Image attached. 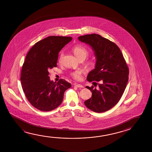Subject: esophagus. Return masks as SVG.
<instances>
[{
	"label": "esophagus",
	"instance_id": "esophagus-1",
	"mask_svg": "<svg viewBox=\"0 0 152 152\" xmlns=\"http://www.w3.org/2000/svg\"><path fill=\"white\" fill-rule=\"evenodd\" d=\"M75 87L77 88H83V85H80V84H75Z\"/></svg>",
	"mask_w": 152,
	"mask_h": 152
}]
</instances>
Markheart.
I'll return each mask as SVG.
<instances>
[{"label": "heart", "instance_id": "obj_1", "mask_svg": "<svg viewBox=\"0 0 152 152\" xmlns=\"http://www.w3.org/2000/svg\"><path fill=\"white\" fill-rule=\"evenodd\" d=\"M73 52L75 54V56L77 57V59H83L85 60L89 55V51L84 47L81 46L80 45H77L73 47ZM63 56V54L61 53L59 55V61L61 62ZM86 67L88 69H91L94 67L95 63L93 61H89L86 63ZM81 72L80 71H75L71 73L72 77L75 80H79L81 78Z\"/></svg>", "mask_w": 152, "mask_h": 152}]
</instances>
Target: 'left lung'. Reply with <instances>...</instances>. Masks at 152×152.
Listing matches in <instances>:
<instances>
[{"instance_id":"1","label":"left lung","mask_w":152,"mask_h":152,"mask_svg":"<svg viewBox=\"0 0 152 152\" xmlns=\"http://www.w3.org/2000/svg\"><path fill=\"white\" fill-rule=\"evenodd\" d=\"M79 40L90 46L96 58L95 69L88 75L89 82L100 83L98 88H86L92 96L86 100L87 108L97 113L108 111L120 99L128 81L129 69L118 47L97 34L78 37Z\"/></svg>"}]
</instances>
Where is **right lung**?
Instances as JSON below:
<instances>
[{"label":"right lung","mask_w":152,"mask_h":152,"mask_svg":"<svg viewBox=\"0 0 152 152\" xmlns=\"http://www.w3.org/2000/svg\"><path fill=\"white\" fill-rule=\"evenodd\" d=\"M71 37L49 36L37 42L26 56L21 71L23 91L31 105L50 111L62 103L65 90L71 87L66 81H50L48 69L57 67L58 53L72 40Z\"/></svg>","instance_id":"obj_1"}]
</instances>
